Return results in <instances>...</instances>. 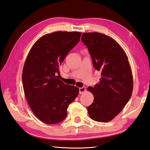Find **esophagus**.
I'll list each match as a JSON object with an SVG mask.
<instances>
[{
	"label": "esophagus",
	"instance_id": "esophagus-1",
	"mask_svg": "<svg viewBox=\"0 0 150 150\" xmlns=\"http://www.w3.org/2000/svg\"><path fill=\"white\" fill-rule=\"evenodd\" d=\"M86 91V88L85 87H82V88H79V94H83V93H84V91Z\"/></svg>",
	"mask_w": 150,
	"mask_h": 150
}]
</instances>
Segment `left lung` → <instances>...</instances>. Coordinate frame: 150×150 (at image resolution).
Here are the masks:
<instances>
[{"label":"left lung","mask_w":150,"mask_h":150,"mask_svg":"<svg viewBox=\"0 0 150 150\" xmlns=\"http://www.w3.org/2000/svg\"><path fill=\"white\" fill-rule=\"evenodd\" d=\"M81 40L88 48L95 69L101 71L99 83L88 90L94 102L87 108L92 120L106 122L125 106L133 88L132 72L124 50L115 39L99 33H84Z\"/></svg>","instance_id":"8db88e82"}]
</instances>
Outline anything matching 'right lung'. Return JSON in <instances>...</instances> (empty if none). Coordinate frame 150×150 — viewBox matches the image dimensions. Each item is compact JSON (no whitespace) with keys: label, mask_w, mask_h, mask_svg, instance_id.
<instances>
[{"label":"right lung","mask_w":150,"mask_h":150,"mask_svg":"<svg viewBox=\"0 0 150 150\" xmlns=\"http://www.w3.org/2000/svg\"><path fill=\"white\" fill-rule=\"evenodd\" d=\"M81 35L79 32L66 31L44 35L26 58L22 76L25 96L34 115L44 123L64 120L68 106L78 96V88L59 79V68Z\"/></svg>","instance_id":"right-lung-1"}]
</instances>
